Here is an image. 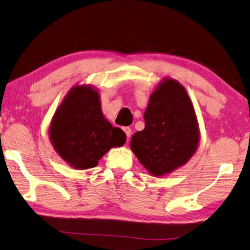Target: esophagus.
I'll use <instances>...</instances> for the list:
<instances>
[{"instance_id": "obj_1", "label": "esophagus", "mask_w": 250, "mask_h": 250, "mask_svg": "<svg viewBox=\"0 0 250 250\" xmlns=\"http://www.w3.org/2000/svg\"><path fill=\"white\" fill-rule=\"evenodd\" d=\"M124 131H125V133L126 134V137H128V139H129V137L131 136V129H130L129 126H125Z\"/></svg>"}]
</instances>
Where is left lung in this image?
<instances>
[{
    "instance_id": "left-lung-1",
    "label": "left lung",
    "mask_w": 250,
    "mask_h": 250,
    "mask_svg": "<svg viewBox=\"0 0 250 250\" xmlns=\"http://www.w3.org/2000/svg\"><path fill=\"white\" fill-rule=\"evenodd\" d=\"M145 129L132 136L130 148L150 175L162 177L187 164L200 140L195 109L185 86L165 78L145 111Z\"/></svg>"
}]
</instances>
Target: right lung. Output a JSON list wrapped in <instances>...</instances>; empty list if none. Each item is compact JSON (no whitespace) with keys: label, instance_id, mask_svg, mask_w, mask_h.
Wrapping results in <instances>:
<instances>
[{"label":"right lung","instance_id":"obj_1","mask_svg":"<svg viewBox=\"0 0 250 250\" xmlns=\"http://www.w3.org/2000/svg\"><path fill=\"white\" fill-rule=\"evenodd\" d=\"M50 141L59 156L78 170L97 167L114 146L125 144V133L104 118L99 91L89 84L74 85L55 111Z\"/></svg>","mask_w":250,"mask_h":250}]
</instances>
